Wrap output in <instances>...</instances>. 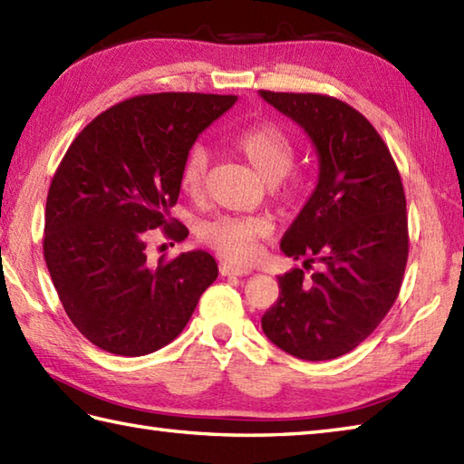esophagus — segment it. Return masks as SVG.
Instances as JSON below:
<instances>
[{"label":"esophagus","instance_id":"1","mask_svg":"<svg viewBox=\"0 0 464 464\" xmlns=\"http://www.w3.org/2000/svg\"><path fill=\"white\" fill-rule=\"evenodd\" d=\"M219 271H221V276H249L251 274V269L233 266V263H227V261L221 263Z\"/></svg>","mask_w":464,"mask_h":464}]
</instances>
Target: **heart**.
I'll list each match as a JSON object with an SVG mask.
<instances>
[{
  "mask_svg": "<svg viewBox=\"0 0 464 464\" xmlns=\"http://www.w3.org/2000/svg\"><path fill=\"white\" fill-rule=\"evenodd\" d=\"M237 149L267 183H277L294 167L295 144L277 124H256L235 139ZM211 154L203 144H193L180 167V185L190 195H198L205 187ZM271 231V223L259 215H217L201 223L198 237L219 256L245 263L257 256V241Z\"/></svg>",
  "mask_w": 464,
  "mask_h": 464,
  "instance_id": "b5f03b06",
  "label": "heart"
}]
</instances>
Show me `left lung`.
Here are the masks:
<instances>
[{
  "label": "left lung",
  "instance_id": "left-lung-1",
  "mask_svg": "<svg viewBox=\"0 0 464 464\" xmlns=\"http://www.w3.org/2000/svg\"><path fill=\"white\" fill-rule=\"evenodd\" d=\"M310 136L320 175L281 239L287 257L321 269L279 276L277 302L261 317L267 338L302 360H334L384 320L402 285L408 217L401 172L382 136L356 108L325 94L259 90Z\"/></svg>",
  "mask_w": 464,
  "mask_h": 464
}]
</instances>
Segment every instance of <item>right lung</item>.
Wrapping results in <instances>:
<instances>
[{
	"label": "right lung",
	"mask_w": 464,
	"mask_h": 464,
	"mask_svg": "<svg viewBox=\"0 0 464 464\" xmlns=\"http://www.w3.org/2000/svg\"><path fill=\"white\" fill-rule=\"evenodd\" d=\"M237 96L160 92L98 114L63 154L45 201L44 259L72 324L94 346L144 356L183 332L217 279L207 251L147 259L149 231L170 217L187 150Z\"/></svg>",
	"instance_id": "obj_1"
}]
</instances>
